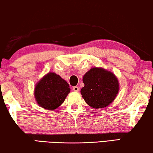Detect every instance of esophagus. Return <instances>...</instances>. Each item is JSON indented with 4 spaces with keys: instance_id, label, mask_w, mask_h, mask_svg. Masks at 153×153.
<instances>
[{
    "instance_id": "1",
    "label": "esophagus",
    "mask_w": 153,
    "mask_h": 153,
    "mask_svg": "<svg viewBox=\"0 0 153 153\" xmlns=\"http://www.w3.org/2000/svg\"><path fill=\"white\" fill-rule=\"evenodd\" d=\"M72 89H73V90H74V92H78L79 90V88L78 86H74V87L72 88Z\"/></svg>"
}]
</instances>
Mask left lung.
Returning <instances> with one entry per match:
<instances>
[{
  "label": "left lung",
  "instance_id": "1",
  "mask_svg": "<svg viewBox=\"0 0 153 153\" xmlns=\"http://www.w3.org/2000/svg\"><path fill=\"white\" fill-rule=\"evenodd\" d=\"M82 94L90 107L103 108L114 100L119 92L118 79L113 73L102 68H92L83 77Z\"/></svg>",
  "mask_w": 153,
  "mask_h": 153
}]
</instances>
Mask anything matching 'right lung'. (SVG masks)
Returning <instances> with one entry per match:
<instances>
[{"mask_svg": "<svg viewBox=\"0 0 153 153\" xmlns=\"http://www.w3.org/2000/svg\"><path fill=\"white\" fill-rule=\"evenodd\" d=\"M70 91L67 81L56 73L49 72L36 83L34 96L41 107L52 110L64 102Z\"/></svg>", "mask_w": 153, "mask_h": 153, "instance_id": "obj_1", "label": "right lung"}]
</instances>
